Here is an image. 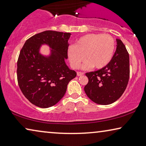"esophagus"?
Instances as JSON below:
<instances>
[{
    "mask_svg": "<svg viewBox=\"0 0 146 146\" xmlns=\"http://www.w3.org/2000/svg\"><path fill=\"white\" fill-rule=\"evenodd\" d=\"M77 76H82V75H84V73L80 72V71H77Z\"/></svg>",
    "mask_w": 146,
    "mask_h": 146,
    "instance_id": "esophagus-1",
    "label": "esophagus"
}]
</instances>
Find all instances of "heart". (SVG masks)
<instances>
[{"mask_svg": "<svg viewBox=\"0 0 146 146\" xmlns=\"http://www.w3.org/2000/svg\"><path fill=\"white\" fill-rule=\"evenodd\" d=\"M115 48L114 38L110 35L90 33L80 36L74 46H69L67 56L71 67L77 69L84 59L82 68L100 69L110 64Z\"/></svg>", "mask_w": 146, "mask_h": 146, "instance_id": "b5f03b06", "label": "heart"}]
</instances>
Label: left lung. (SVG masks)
I'll use <instances>...</instances> for the list:
<instances>
[{
	"instance_id": "obj_1",
	"label": "left lung",
	"mask_w": 146,
	"mask_h": 146,
	"mask_svg": "<svg viewBox=\"0 0 146 146\" xmlns=\"http://www.w3.org/2000/svg\"><path fill=\"white\" fill-rule=\"evenodd\" d=\"M116 51L107 66L86 73V94L94 103L109 105L117 101L127 88L130 76L129 55L121 40L117 38Z\"/></svg>"
}]
</instances>
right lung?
I'll use <instances>...</instances> for the list:
<instances>
[{
    "mask_svg": "<svg viewBox=\"0 0 146 146\" xmlns=\"http://www.w3.org/2000/svg\"><path fill=\"white\" fill-rule=\"evenodd\" d=\"M69 33L45 31L25 41L17 63V82L25 97L41 108L52 107L64 97L69 82L77 73L67 66ZM42 45L51 49L40 53Z\"/></svg>",
    "mask_w": 146,
    "mask_h": 146,
    "instance_id": "right-lung-1",
    "label": "right lung"
}]
</instances>
